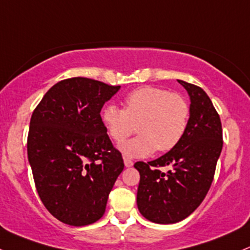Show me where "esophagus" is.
<instances>
[{"label":"esophagus","mask_w":250,"mask_h":250,"mask_svg":"<svg viewBox=\"0 0 250 250\" xmlns=\"http://www.w3.org/2000/svg\"><path fill=\"white\" fill-rule=\"evenodd\" d=\"M123 161H125V167H131L134 165V163L133 161L130 160L129 158H123Z\"/></svg>","instance_id":"34e87169"}]
</instances>
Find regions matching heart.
Masks as SVG:
<instances>
[{"instance_id": "b5f03b06", "label": "heart", "mask_w": 250, "mask_h": 250, "mask_svg": "<svg viewBox=\"0 0 250 250\" xmlns=\"http://www.w3.org/2000/svg\"><path fill=\"white\" fill-rule=\"evenodd\" d=\"M188 120V101L182 95L155 86L139 87L125 97V108L110 104L102 112L105 129L117 144L133 135L138 125L140 135L121 146L128 156L173 149L185 135Z\"/></svg>"}]
</instances>
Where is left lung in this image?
Listing matches in <instances>:
<instances>
[{
    "mask_svg": "<svg viewBox=\"0 0 250 250\" xmlns=\"http://www.w3.org/2000/svg\"><path fill=\"white\" fill-rule=\"evenodd\" d=\"M190 96V120L182 141L156 160L138 161L139 211L148 221L172 224L190 216L204 201L223 147L218 112L202 87L178 81ZM172 166L164 174L160 167Z\"/></svg>",
    "mask_w": 250,
    "mask_h": 250,
    "instance_id": "obj_1",
    "label": "left lung"
}]
</instances>
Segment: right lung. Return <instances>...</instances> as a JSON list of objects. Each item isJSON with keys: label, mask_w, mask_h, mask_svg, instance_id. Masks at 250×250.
I'll return each mask as SVG.
<instances>
[{"label": "right lung", "mask_w": 250, "mask_h": 250, "mask_svg": "<svg viewBox=\"0 0 250 250\" xmlns=\"http://www.w3.org/2000/svg\"><path fill=\"white\" fill-rule=\"evenodd\" d=\"M120 87L84 77L64 79L32 114L27 152L35 188L51 215L68 226L102 217L125 167L101 117Z\"/></svg>", "instance_id": "1"}]
</instances>
